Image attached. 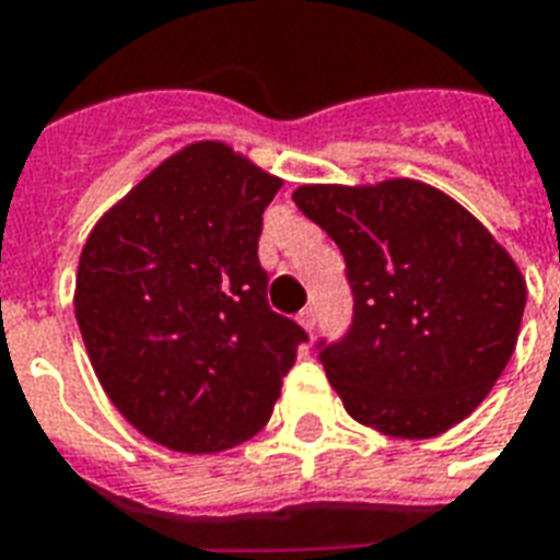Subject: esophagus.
Instances as JSON below:
<instances>
[{"label":"esophagus","mask_w":560,"mask_h":560,"mask_svg":"<svg viewBox=\"0 0 560 560\" xmlns=\"http://www.w3.org/2000/svg\"><path fill=\"white\" fill-rule=\"evenodd\" d=\"M299 325H302L305 331H314V328H316V311H314V307H305V311L299 314Z\"/></svg>","instance_id":"esophagus-1"}]
</instances>
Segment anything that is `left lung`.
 <instances>
[{
    "label": "left lung",
    "mask_w": 560,
    "mask_h": 560,
    "mask_svg": "<svg viewBox=\"0 0 560 560\" xmlns=\"http://www.w3.org/2000/svg\"><path fill=\"white\" fill-rule=\"evenodd\" d=\"M293 202L346 258L354 319L340 342H319L346 412L395 439L465 421L517 346L526 281L512 255L418 179L299 186Z\"/></svg>",
    "instance_id": "obj_1"
}]
</instances>
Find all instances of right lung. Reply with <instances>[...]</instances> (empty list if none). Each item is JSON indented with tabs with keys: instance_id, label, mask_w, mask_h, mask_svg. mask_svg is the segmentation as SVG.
Listing matches in <instances>:
<instances>
[{
	"instance_id": "1",
	"label": "right lung",
	"mask_w": 560,
	"mask_h": 560,
	"mask_svg": "<svg viewBox=\"0 0 560 560\" xmlns=\"http://www.w3.org/2000/svg\"><path fill=\"white\" fill-rule=\"evenodd\" d=\"M281 179L194 142L133 186L83 244L74 316L116 409L151 442L218 453L253 439L307 334L267 305L261 214Z\"/></svg>"
}]
</instances>
